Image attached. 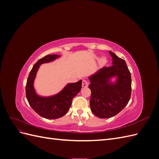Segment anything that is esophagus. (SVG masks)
Returning a JSON list of instances; mask_svg holds the SVG:
<instances>
[{
  "label": "esophagus",
  "instance_id": "obj_1",
  "mask_svg": "<svg viewBox=\"0 0 159 159\" xmlns=\"http://www.w3.org/2000/svg\"><path fill=\"white\" fill-rule=\"evenodd\" d=\"M88 85H89V82L88 81H86V80H84L83 81H82V87H84V88H87L88 86Z\"/></svg>",
  "mask_w": 159,
  "mask_h": 159
}]
</instances>
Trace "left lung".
Here are the masks:
<instances>
[{"instance_id": "obj_1", "label": "left lung", "mask_w": 159, "mask_h": 159, "mask_svg": "<svg viewBox=\"0 0 159 159\" xmlns=\"http://www.w3.org/2000/svg\"><path fill=\"white\" fill-rule=\"evenodd\" d=\"M113 66L104 67L89 78L90 107L99 118L112 117L119 113L129 103L131 95V76L124 60L109 51ZM113 76L118 78L115 84L108 83Z\"/></svg>"}]
</instances>
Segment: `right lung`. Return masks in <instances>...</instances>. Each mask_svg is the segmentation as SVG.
Returning <instances> with one entry per match:
<instances>
[{
	"label": "right lung",
	"instance_id": "add662e5",
	"mask_svg": "<svg viewBox=\"0 0 159 159\" xmlns=\"http://www.w3.org/2000/svg\"><path fill=\"white\" fill-rule=\"evenodd\" d=\"M58 57L56 54H50L38 60L31 70L26 85V96L28 103L35 112L46 119H57L66 115L71 107L73 98L81 88L82 81L80 80L76 83L68 84L60 93L52 97L42 98L36 94L33 82L40 66Z\"/></svg>",
	"mask_w": 159,
	"mask_h": 159
}]
</instances>
